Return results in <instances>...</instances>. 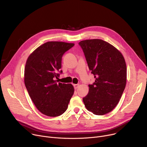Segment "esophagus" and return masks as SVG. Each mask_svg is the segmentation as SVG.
I'll return each instance as SVG.
<instances>
[{"label":"esophagus","mask_w":147,"mask_h":147,"mask_svg":"<svg viewBox=\"0 0 147 147\" xmlns=\"http://www.w3.org/2000/svg\"><path fill=\"white\" fill-rule=\"evenodd\" d=\"M79 84H74V89H76L79 87Z\"/></svg>","instance_id":"1"}]
</instances>
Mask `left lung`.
<instances>
[{
    "instance_id": "left-lung-1",
    "label": "left lung",
    "mask_w": 147,
    "mask_h": 147,
    "mask_svg": "<svg viewBox=\"0 0 147 147\" xmlns=\"http://www.w3.org/2000/svg\"><path fill=\"white\" fill-rule=\"evenodd\" d=\"M79 45L95 78V82L89 85V93L83 98L84 103L94 115H105L117 106L125 89V59L117 48L102 40H84Z\"/></svg>"
}]
</instances>
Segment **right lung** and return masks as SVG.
<instances>
[{
    "label": "right lung",
    "mask_w": 147,
    "mask_h": 147,
    "mask_svg": "<svg viewBox=\"0 0 147 147\" xmlns=\"http://www.w3.org/2000/svg\"><path fill=\"white\" fill-rule=\"evenodd\" d=\"M74 43L49 41L38 47L28 57L24 69V84L37 109L50 117L59 116L67 110L74 93L72 84L58 83L62 73L63 54Z\"/></svg>",
    "instance_id": "obj_1"
}]
</instances>
